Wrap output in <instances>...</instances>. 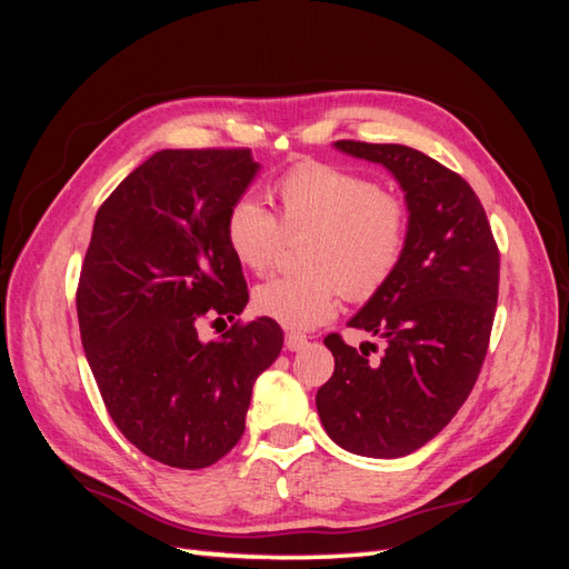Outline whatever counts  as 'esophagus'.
<instances>
[{
    "mask_svg": "<svg viewBox=\"0 0 569 569\" xmlns=\"http://www.w3.org/2000/svg\"><path fill=\"white\" fill-rule=\"evenodd\" d=\"M308 345V337L300 335V332H286V347L291 349V352H300Z\"/></svg>",
    "mask_w": 569,
    "mask_h": 569,
    "instance_id": "obj_1",
    "label": "esophagus"
}]
</instances>
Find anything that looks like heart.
I'll list each match as a JSON object with an SVG mask.
<instances>
[{
  "label": "heart",
  "mask_w": 569,
  "mask_h": 569,
  "mask_svg": "<svg viewBox=\"0 0 569 569\" xmlns=\"http://www.w3.org/2000/svg\"><path fill=\"white\" fill-rule=\"evenodd\" d=\"M278 217L257 198L227 212L224 237L234 259L253 273L273 266L288 234H306V271L253 288V308L293 330L328 322L342 293L371 298L389 283L408 244V204L373 180L328 163H303L273 188Z\"/></svg>",
  "instance_id": "heart-1"
}]
</instances>
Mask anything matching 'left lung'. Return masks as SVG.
<instances>
[{
  "mask_svg": "<svg viewBox=\"0 0 569 569\" xmlns=\"http://www.w3.org/2000/svg\"><path fill=\"white\" fill-rule=\"evenodd\" d=\"M381 163L408 204V244L389 283L349 320L383 337L379 361L328 335L335 373L316 403L347 452L406 457L430 442L467 401L485 365L499 298V247L462 176L401 143L337 141Z\"/></svg>",
  "mask_w": 569,
  "mask_h": 569,
  "instance_id": "8db88e82",
  "label": "left lung"
}]
</instances>
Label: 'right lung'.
I'll use <instances>...</instances> for the list:
<instances>
[{
  "mask_svg": "<svg viewBox=\"0 0 569 569\" xmlns=\"http://www.w3.org/2000/svg\"><path fill=\"white\" fill-rule=\"evenodd\" d=\"M259 173L249 149H163L94 217L78 283L84 357L114 426L156 462L202 469L244 432L251 389L281 355L227 247L232 204ZM202 319L236 325L202 343Z\"/></svg>",
  "mask_w": 569,
  "mask_h": 569,
  "instance_id": "1",
  "label": "right lung"
}]
</instances>
